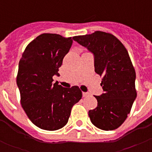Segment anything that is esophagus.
<instances>
[{
    "instance_id": "34e87169",
    "label": "esophagus",
    "mask_w": 152,
    "mask_h": 152,
    "mask_svg": "<svg viewBox=\"0 0 152 152\" xmlns=\"http://www.w3.org/2000/svg\"><path fill=\"white\" fill-rule=\"evenodd\" d=\"M82 96H83V97H87V96H89V93L83 92V93H82Z\"/></svg>"
}]
</instances>
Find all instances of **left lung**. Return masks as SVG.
<instances>
[{"instance_id": "1", "label": "left lung", "mask_w": 152, "mask_h": 152, "mask_svg": "<svg viewBox=\"0 0 152 152\" xmlns=\"http://www.w3.org/2000/svg\"><path fill=\"white\" fill-rule=\"evenodd\" d=\"M73 39L93 53L95 71L103 77L104 93L95 96L98 106L89 111L90 121L100 129H115L125 121L137 97L136 73L128 51L114 35L100 31Z\"/></svg>"}]
</instances>
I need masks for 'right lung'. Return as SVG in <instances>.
Wrapping results in <instances>:
<instances>
[{"label": "right lung", "mask_w": 152, "mask_h": 152, "mask_svg": "<svg viewBox=\"0 0 152 152\" xmlns=\"http://www.w3.org/2000/svg\"><path fill=\"white\" fill-rule=\"evenodd\" d=\"M73 40L56 34H42L26 48L18 65L17 85L21 105L31 121L48 131L59 129L68 121L73 106L82 97L77 86L53 84Z\"/></svg>", "instance_id": "add662e5"}]
</instances>
